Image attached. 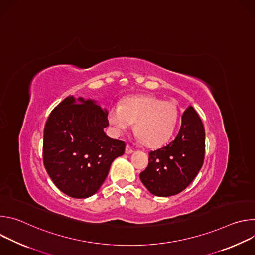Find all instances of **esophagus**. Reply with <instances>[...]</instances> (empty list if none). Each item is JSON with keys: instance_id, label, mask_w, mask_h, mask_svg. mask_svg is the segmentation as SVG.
<instances>
[{"instance_id": "esophagus-1", "label": "esophagus", "mask_w": 255, "mask_h": 255, "mask_svg": "<svg viewBox=\"0 0 255 255\" xmlns=\"http://www.w3.org/2000/svg\"><path fill=\"white\" fill-rule=\"evenodd\" d=\"M133 152V149L131 148L130 145H126V149H125V153L126 154H131Z\"/></svg>"}]
</instances>
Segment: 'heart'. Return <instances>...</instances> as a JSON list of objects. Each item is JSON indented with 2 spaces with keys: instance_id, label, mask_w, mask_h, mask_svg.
<instances>
[{
  "instance_id": "1",
  "label": "heart",
  "mask_w": 255,
  "mask_h": 255,
  "mask_svg": "<svg viewBox=\"0 0 255 255\" xmlns=\"http://www.w3.org/2000/svg\"><path fill=\"white\" fill-rule=\"evenodd\" d=\"M108 121L116 133L128 129L132 122L141 142L148 147H156L171 136L176 120L174 103L154 96H135L111 105L108 109Z\"/></svg>"
}]
</instances>
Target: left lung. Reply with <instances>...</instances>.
I'll return each instance as SVG.
<instances>
[{
  "label": "left lung",
  "mask_w": 255,
  "mask_h": 255,
  "mask_svg": "<svg viewBox=\"0 0 255 255\" xmlns=\"http://www.w3.org/2000/svg\"><path fill=\"white\" fill-rule=\"evenodd\" d=\"M204 157L205 129L198 113L190 106L181 116L174 140L149 152L148 166L140 173V179L154 196H174L194 180Z\"/></svg>",
  "instance_id": "1"
}]
</instances>
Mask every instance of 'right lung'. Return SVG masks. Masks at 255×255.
Wrapping results in <instances>:
<instances>
[{
  "label": "right lung",
  "mask_w": 255,
  "mask_h": 255,
  "mask_svg": "<svg viewBox=\"0 0 255 255\" xmlns=\"http://www.w3.org/2000/svg\"><path fill=\"white\" fill-rule=\"evenodd\" d=\"M107 113L93 100L69 96L46 121L43 163L54 185L71 198L96 194L113 160L125 152V142L104 132Z\"/></svg>",
  "instance_id": "add662e5"
}]
</instances>
